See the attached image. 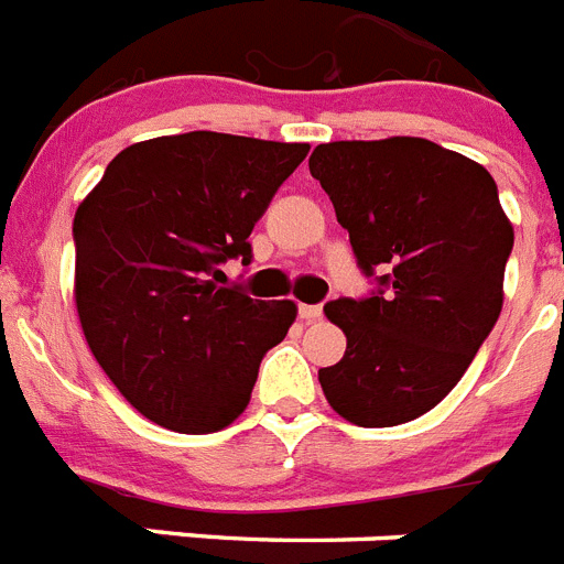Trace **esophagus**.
<instances>
[{"label": "esophagus", "mask_w": 564, "mask_h": 564, "mask_svg": "<svg viewBox=\"0 0 564 564\" xmlns=\"http://www.w3.org/2000/svg\"><path fill=\"white\" fill-rule=\"evenodd\" d=\"M299 318L302 322H316V318H322V305H299Z\"/></svg>", "instance_id": "esophagus-1"}]
</instances>
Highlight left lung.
I'll return each mask as SVG.
<instances>
[{
	"label": "left lung",
	"instance_id": "1",
	"mask_svg": "<svg viewBox=\"0 0 564 564\" xmlns=\"http://www.w3.org/2000/svg\"><path fill=\"white\" fill-rule=\"evenodd\" d=\"M311 174L358 268L383 271L372 296L325 305L347 350L318 383L356 426L415 421L455 390L502 311L514 228L495 177L426 138L318 143Z\"/></svg>",
	"mask_w": 564,
	"mask_h": 564
}]
</instances>
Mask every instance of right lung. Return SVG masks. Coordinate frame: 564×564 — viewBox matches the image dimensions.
I'll return each mask as SVG.
<instances>
[{
    "instance_id": "right-lung-1",
    "label": "right lung",
    "mask_w": 564,
    "mask_h": 564,
    "mask_svg": "<svg viewBox=\"0 0 564 564\" xmlns=\"http://www.w3.org/2000/svg\"><path fill=\"white\" fill-rule=\"evenodd\" d=\"M307 143L223 132L132 143L73 220L76 307L89 350L143 417L183 435L226 430L251 401L259 361L288 336L291 299L223 288L251 262L253 223Z\"/></svg>"
}]
</instances>
